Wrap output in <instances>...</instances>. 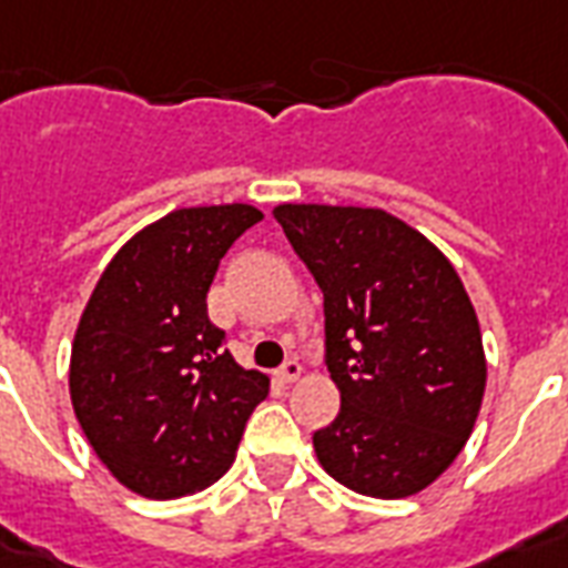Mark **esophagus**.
Masks as SVG:
<instances>
[{"mask_svg": "<svg viewBox=\"0 0 568 568\" xmlns=\"http://www.w3.org/2000/svg\"><path fill=\"white\" fill-rule=\"evenodd\" d=\"M298 376H302V364H298V362H287L278 371V379L281 382H296Z\"/></svg>", "mask_w": 568, "mask_h": 568, "instance_id": "esophagus-1", "label": "esophagus"}]
</instances>
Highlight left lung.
<instances>
[{
	"label": "left lung",
	"instance_id": "8db88e82",
	"mask_svg": "<svg viewBox=\"0 0 568 568\" xmlns=\"http://www.w3.org/2000/svg\"><path fill=\"white\" fill-rule=\"evenodd\" d=\"M325 307V364L341 412L314 433L328 477L367 498L433 486L480 415L486 353L474 305L420 231L379 206L278 204Z\"/></svg>",
	"mask_w": 568,
	"mask_h": 568
}]
</instances>
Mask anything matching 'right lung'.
<instances>
[{
  "instance_id": "right-lung-1",
  "label": "right lung",
  "mask_w": 568,
  "mask_h": 568,
  "mask_svg": "<svg viewBox=\"0 0 568 568\" xmlns=\"http://www.w3.org/2000/svg\"><path fill=\"white\" fill-rule=\"evenodd\" d=\"M261 219L252 204L162 215L118 248L79 316L70 403L97 459L142 498L213 486L270 394V376L240 367L206 316L219 261Z\"/></svg>"
}]
</instances>
